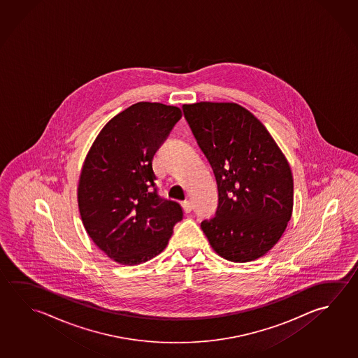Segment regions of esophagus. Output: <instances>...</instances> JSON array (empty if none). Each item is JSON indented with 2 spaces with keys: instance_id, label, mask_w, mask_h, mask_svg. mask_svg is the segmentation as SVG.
<instances>
[{
  "instance_id": "obj_1",
  "label": "esophagus",
  "mask_w": 358,
  "mask_h": 358,
  "mask_svg": "<svg viewBox=\"0 0 358 358\" xmlns=\"http://www.w3.org/2000/svg\"><path fill=\"white\" fill-rule=\"evenodd\" d=\"M182 207L185 213H190L192 209H193V204H192L190 201H184V202L182 203Z\"/></svg>"
}]
</instances>
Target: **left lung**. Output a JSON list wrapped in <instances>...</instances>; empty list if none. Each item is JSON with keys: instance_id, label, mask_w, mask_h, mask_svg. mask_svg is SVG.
Returning <instances> with one entry per match:
<instances>
[{"instance_id": "1", "label": "left lung", "mask_w": 358, "mask_h": 358, "mask_svg": "<svg viewBox=\"0 0 358 358\" xmlns=\"http://www.w3.org/2000/svg\"><path fill=\"white\" fill-rule=\"evenodd\" d=\"M215 173V217L201 227L217 254L248 262L267 254L293 215L290 165L260 120L234 102L182 104Z\"/></svg>"}]
</instances>
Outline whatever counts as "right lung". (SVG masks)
<instances>
[{
    "instance_id": "1",
    "label": "right lung",
    "mask_w": 358,
    "mask_h": 358,
    "mask_svg": "<svg viewBox=\"0 0 358 358\" xmlns=\"http://www.w3.org/2000/svg\"><path fill=\"white\" fill-rule=\"evenodd\" d=\"M180 117L176 106L137 102L104 124L85 156L80 218L92 241L121 265L163 252L182 218L178 203L156 193L152 171V157Z\"/></svg>"
}]
</instances>
